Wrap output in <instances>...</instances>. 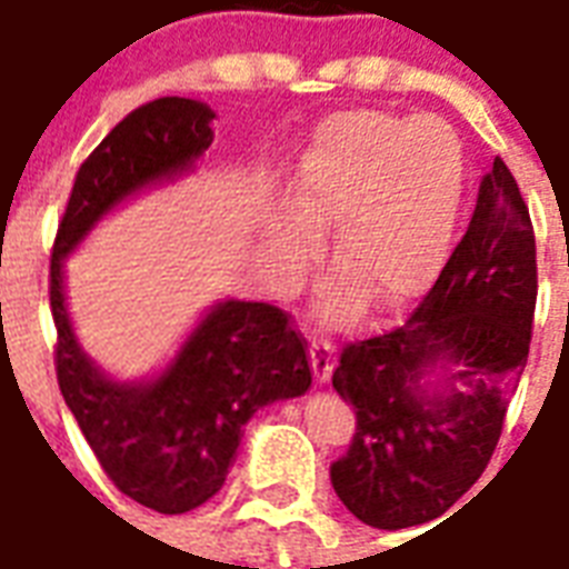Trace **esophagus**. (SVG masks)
I'll return each instance as SVG.
<instances>
[{
    "mask_svg": "<svg viewBox=\"0 0 569 569\" xmlns=\"http://www.w3.org/2000/svg\"><path fill=\"white\" fill-rule=\"evenodd\" d=\"M310 367L319 385L331 379L333 372V342L328 337H313L310 340Z\"/></svg>",
    "mask_w": 569,
    "mask_h": 569,
    "instance_id": "esophagus-1",
    "label": "esophagus"
}]
</instances>
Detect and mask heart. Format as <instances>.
I'll use <instances>...</instances> for the list:
<instances>
[{
    "label": "heart",
    "instance_id": "obj_1",
    "mask_svg": "<svg viewBox=\"0 0 569 569\" xmlns=\"http://www.w3.org/2000/svg\"><path fill=\"white\" fill-rule=\"evenodd\" d=\"M462 199V146L436 116L337 112L298 160L292 208L266 227V253L283 283L313 262L319 229H331L333 274L319 316L346 322L367 295L379 310L418 298L439 271Z\"/></svg>",
    "mask_w": 569,
    "mask_h": 569
}]
</instances>
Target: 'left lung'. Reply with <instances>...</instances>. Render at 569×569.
I'll list each match as a JSON object with an SVG mask.
<instances>
[{
  "label": "left lung",
  "mask_w": 569,
  "mask_h": 569,
  "mask_svg": "<svg viewBox=\"0 0 569 569\" xmlns=\"http://www.w3.org/2000/svg\"><path fill=\"white\" fill-rule=\"evenodd\" d=\"M535 303V227L496 158L468 232L423 301L393 331L342 346L333 388L358 427L331 483L361 522L423 526L475 487L526 370ZM427 375L440 376L436 391Z\"/></svg>",
  "instance_id": "left-lung-1"
}]
</instances>
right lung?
Instances as JSON below:
<instances>
[{"label":"right lung","mask_w":569,"mask_h":569,"mask_svg":"<svg viewBox=\"0 0 569 569\" xmlns=\"http://www.w3.org/2000/svg\"><path fill=\"white\" fill-rule=\"evenodd\" d=\"M211 119L190 98L128 112L77 169L50 256L59 390L116 489L158 513H188L217 496L247 420L313 381L307 340L274 303H217L151 381L107 379L73 337L62 259L121 199L193 169L214 140Z\"/></svg>","instance_id":"right-lung-1"}]
</instances>
